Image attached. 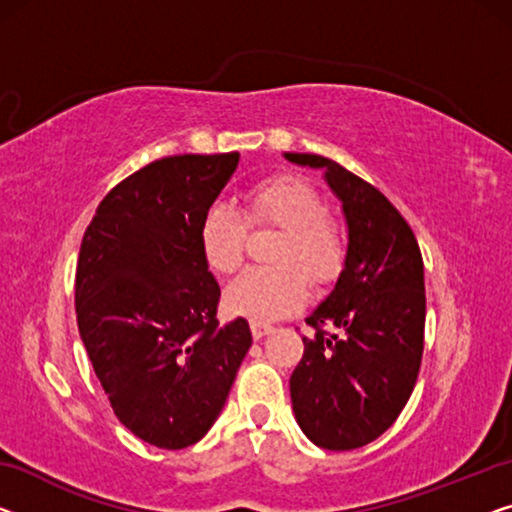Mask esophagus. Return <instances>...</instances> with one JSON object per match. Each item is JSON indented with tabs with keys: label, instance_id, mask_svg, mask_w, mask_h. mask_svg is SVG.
<instances>
[{
	"label": "esophagus",
	"instance_id": "1",
	"mask_svg": "<svg viewBox=\"0 0 512 512\" xmlns=\"http://www.w3.org/2000/svg\"><path fill=\"white\" fill-rule=\"evenodd\" d=\"M250 331H253V338H255V340H262L264 335H269V333L273 331V326H269V324H259V322H253V324H250Z\"/></svg>",
	"mask_w": 512,
	"mask_h": 512
}]
</instances>
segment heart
I'll return each instance as SVG.
<instances>
[{
	"label": "heart",
	"mask_w": 512,
	"mask_h": 512,
	"mask_svg": "<svg viewBox=\"0 0 512 512\" xmlns=\"http://www.w3.org/2000/svg\"><path fill=\"white\" fill-rule=\"evenodd\" d=\"M276 227L273 269L246 271L227 287L225 303L236 315L266 324L292 315L305 303L312 285L329 282L340 269L342 239L338 227L324 216V202L308 181L273 177L246 195V213L213 204L200 227L202 255L216 273H234L246 255L248 227ZM302 272L299 274L298 271Z\"/></svg>",
	"instance_id": "heart-1"
}]
</instances>
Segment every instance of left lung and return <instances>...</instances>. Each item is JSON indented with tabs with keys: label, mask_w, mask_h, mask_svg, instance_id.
<instances>
[{
	"label": "left lung",
	"mask_w": 512,
	"mask_h": 512,
	"mask_svg": "<svg viewBox=\"0 0 512 512\" xmlns=\"http://www.w3.org/2000/svg\"><path fill=\"white\" fill-rule=\"evenodd\" d=\"M285 158L324 172L347 223L340 276L305 317L312 335L289 379L292 409L312 444L354 451L381 437L414 391L425 331L421 248L368 181L317 154Z\"/></svg>",
	"instance_id": "obj_1"
}]
</instances>
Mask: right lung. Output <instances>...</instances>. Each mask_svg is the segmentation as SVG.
Wrapping results in <instances>:
<instances>
[{
    "instance_id": "1",
    "label": "right lung",
    "mask_w": 512,
    "mask_h": 512,
    "mask_svg": "<svg viewBox=\"0 0 512 512\" xmlns=\"http://www.w3.org/2000/svg\"><path fill=\"white\" fill-rule=\"evenodd\" d=\"M239 151L144 165L98 204L80 246L75 312L114 416L151 446H193L225 407L253 335L218 324L200 227Z\"/></svg>"
}]
</instances>
